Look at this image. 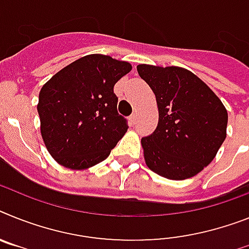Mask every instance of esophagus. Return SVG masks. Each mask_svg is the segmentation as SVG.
<instances>
[{"label":"esophagus","mask_w":249,"mask_h":249,"mask_svg":"<svg viewBox=\"0 0 249 249\" xmlns=\"http://www.w3.org/2000/svg\"><path fill=\"white\" fill-rule=\"evenodd\" d=\"M137 118H138V114H137V111H135V112H133V114L130 115V121H131V123H135V120H137Z\"/></svg>","instance_id":"1"}]
</instances>
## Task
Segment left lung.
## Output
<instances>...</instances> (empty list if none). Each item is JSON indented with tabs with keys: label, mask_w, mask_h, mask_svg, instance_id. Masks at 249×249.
Segmentation results:
<instances>
[{
	"label": "left lung",
	"mask_w": 249,
	"mask_h": 249,
	"mask_svg": "<svg viewBox=\"0 0 249 249\" xmlns=\"http://www.w3.org/2000/svg\"><path fill=\"white\" fill-rule=\"evenodd\" d=\"M138 73L156 95L158 125L142 138L148 168L168 179L201 172L227 138L228 112L205 82L181 67L139 64Z\"/></svg>",
	"instance_id": "8db88e82"
}]
</instances>
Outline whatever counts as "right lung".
Segmentation results:
<instances>
[{
    "label": "right lung",
    "instance_id": "add662e5",
    "mask_svg": "<svg viewBox=\"0 0 249 249\" xmlns=\"http://www.w3.org/2000/svg\"><path fill=\"white\" fill-rule=\"evenodd\" d=\"M131 71L128 62L89 54L55 73L39 93L37 112L48 152L71 170L106 160L128 130L118 114L114 86Z\"/></svg>",
    "mask_w": 249,
    "mask_h": 249
}]
</instances>
